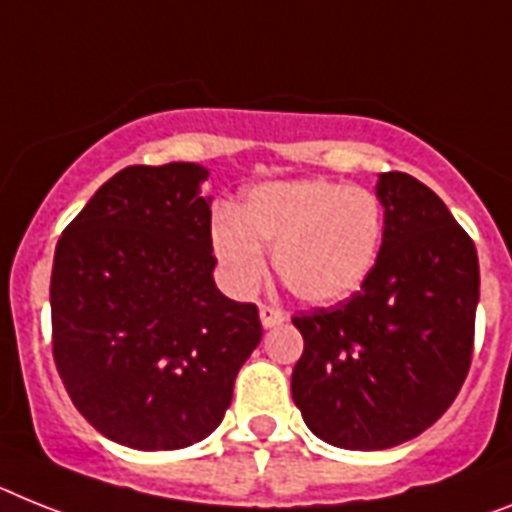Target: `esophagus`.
Wrapping results in <instances>:
<instances>
[{"instance_id":"34e87169","label":"esophagus","mask_w":512,"mask_h":512,"mask_svg":"<svg viewBox=\"0 0 512 512\" xmlns=\"http://www.w3.org/2000/svg\"><path fill=\"white\" fill-rule=\"evenodd\" d=\"M286 320L283 317L281 309H273V307H260V322H263V328L270 330V328H276V325H281V322Z\"/></svg>"}]
</instances>
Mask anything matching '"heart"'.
<instances>
[{
	"instance_id": "obj_1",
	"label": "heart",
	"mask_w": 512,
	"mask_h": 512,
	"mask_svg": "<svg viewBox=\"0 0 512 512\" xmlns=\"http://www.w3.org/2000/svg\"><path fill=\"white\" fill-rule=\"evenodd\" d=\"M385 213L367 187L330 179L257 184L236 216L210 226V247L226 289L255 294L268 273L263 249H273L276 276L304 304H338L369 281L380 260Z\"/></svg>"
}]
</instances>
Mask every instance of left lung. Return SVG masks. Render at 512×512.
Masks as SVG:
<instances>
[{"label":"left lung","mask_w":512,"mask_h":512,"mask_svg":"<svg viewBox=\"0 0 512 512\" xmlns=\"http://www.w3.org/2000/svg\"><path fill=\"white\" fill-rule=\"evenodd\" d=\"M380 260L362 289L296 315L291 395L312 435L343 450L395 448L448 411L474 349L479 257L448 205L401 171L377 176Z\"/></svg>","instance_id":"left-lung-1"}]
</instances>
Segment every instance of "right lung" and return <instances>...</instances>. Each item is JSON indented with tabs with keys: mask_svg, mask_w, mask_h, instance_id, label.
Masks as SVG:
<instances>
[{
	"mask_svg": "<svg viewBox=\"0 0 512 512\" xmlns=\"http://www.w3.org/2000/svg\"><path fill=\"white\" fill-rule=\"evenodd\" d=\"M200 163L127 166L64 229L51 270L54 362L77 411L135 450L195 445L223 422L257 349L255 304L213 278Z\"/></svg>",
	"mask_w": 512,
	"mask_h": 512,
	"instance_id": "right-lung-1",
	"label": "right lung"
}]
</instances>
